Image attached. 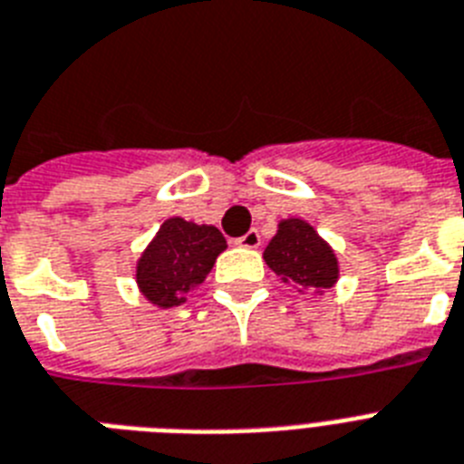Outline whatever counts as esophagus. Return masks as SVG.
<instances>
[{"label":"esophagus","instance_id":"obj_1","mask_svg":"<svg viewBox=\"0 0 464 464\" xmlns=\"http://www.w3.org/2000/svg\"><path fill=\"white\" fill-rule=\"evenodd\" d=\"M259 243H262V238H259V233L255 231V228L236 240V245H240V247H259Z\"/></svg>","mask_w":464,"mask_h":464}]
</instances>
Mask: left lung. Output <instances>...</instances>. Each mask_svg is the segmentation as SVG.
I'll use <instances>...</instances> for the list:
<instances>
[{
  "label": "left lung",
  "mask_w": 464,
  "mask_h": 464,
  "mask_svg": "<svg viewBox=\"0 0 464 464\" xmlns=\"http://www.w3.org/2000/svg\"><path fill=\"white\" fill-rule=\"evenodd\" d=\"M265 262L284 284L319 295L336 285L341 271L336 252L304 219L278 221L276 236L266 245Z\"/></svg>",
  "instance_id": "obj_1"
}]
</instances>
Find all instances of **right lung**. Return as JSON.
Returning <instances> with one entry per match:
<instances>
[{
	"instance_id": "add662e5",
	"label": "right lung",
	"mask_w": 464,
	"mask_h": 464,
	"mask_svg": "<svg viewBox=\"0 0 464 464\" xmlns=\"http://www.w3.org/2000/svg\"><path fill=\"white\" fill-rule=\"evenodd\" d=\"M224 250L226 238L217 226L171 217L135 265L138 291L161 310L186 303L188 293L205 281Z\"/></svg>"
}]
</instances>
